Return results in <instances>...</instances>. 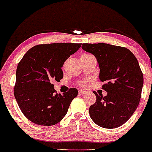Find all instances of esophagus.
Here are the masks:
<instances>
[{"label":"esophagus","mask_w":152,"mask_h":152,"mask_svg":"<svg viewBox=\"0 0 152 152\" xmlns=\"http://www.w3.org/2000/svg\"><path fill=\"white\" fill-rule=\"evenodd\" d=\"M79 93L81 95H83L85 94V93H86V91H85V90H79Z\"/></svg>","instance_id":"esophagus-1"}]
</instances>
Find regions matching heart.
<instances>
[{
  "mask_svg": "<svg viewBox=\"0 0 152 152\" xmlns=\"http://www.w3.org/2000/svg\"><path fill=\"white\" fill-rule=\"evenodd\" d=\"M86 55H89V54H82V56H86ZM82 56H81V57H82ZM80 85H82V86H85V85H87V83L85 81H83V82H81V83H80Z\"/></svg>",
  "mask_w": 152,
  "mask_h": 152,
  "instance_id": "b5f03b06",
  "label": "heart"
}]
</instances>
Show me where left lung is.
I'll return each mask as SVG.
<instances>
[{
	"label": "left lung",
	"mask_w": 152,
	"mask_h": 152,
	"mask_svg": "<svg viewBox=\"0 0 152 152\" xmlns=\"http://www.w3.org/2000/svg\"><path fill=\"white\" fill-rule=\"evenodd\" d=\"M82 48L96 57L99 78L105 82L102 89L107 95L96 96L90 105L92 120L100 127L115 129L130 118L139 105L144 77L134 54L126 47L108 44H83Z\"/></svg>",
	"instance_id": "obj_1"
}]
</instances>
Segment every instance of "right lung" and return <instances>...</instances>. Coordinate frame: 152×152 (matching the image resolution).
Here are the masks:
<instances>
[{
    "mask_svg": "<svg viewBox=\"0 0 152 152\" xmlns=\"http://www.w3.org/2000/svg\"><path fill=\"white\" fill-rule=\"evenodd\" d=\"M80 47L81 44L73 43L39 44L18 63L14 96L22 113L34 124L53 126L67 114L77 90L70 88L58 94L52 82L62 79L61 67Z\"/></svg>",
    "mask_w": 152,
    "mask_h": 152,
    "instance_id": "right-lung-1",
    "label": "right lung"
}]
</instances>
